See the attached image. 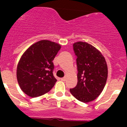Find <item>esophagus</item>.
I'll return each instance as SVG.
<instances>
[{"label": "esophagus", "mask_w": 127, "mask_h": 127, "mask_svg": "<svg viewBox=\"0 0 127 127\" xmlns=\"http://www.w3.org/2000/svg\"><path fill=\"white\" fill-rule=\"evenodd\" d=\"M61 79V80L62 81H65L66 80V77H62V78H61V79Z\"/></svg>", "instance_id": "1"}]
</instances>
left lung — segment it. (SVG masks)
I'll list each match as a JSON object with an SVG mask.
<instances>
[{
    "instance_id": "obj_1",
    "label": "left lung",
    "mask_w": 127,
    "mask_h": 127,
    "mask_svg": "<svg viewBox=\"0 0 127 127\" xmlns=\"http://www.w3.org/2000/svg\"><path fill=\"white\" fill-rule=\"evenodd\" d=\"M73 47L77 56V84L70 92L79 101L90 102L104 90L108 74L107 63L101 52L87 42H76Z\"/></svg>"
}]
</instances>
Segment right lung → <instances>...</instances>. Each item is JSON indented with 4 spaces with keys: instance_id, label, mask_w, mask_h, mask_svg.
I'll return each mask as SVG.
<instances>
[{
    "instance_id": "add662e5",
    "label": "right lung",
    "mask_w": 127,
    "mask_h": 127,
    "mask_svg": "<svg viewBox=\"0 0 127 127\" xmlns=\"http://www.w3.org/2000/svg\"><path fill=\"white\" fill-rule=\"evenodd\" d=\"M61 45L49 40H41L30 46L20 58L16 77L26 95L37 97L46 94L57 82L53 74V60Z\"/></svg>"
}]
</instances>
